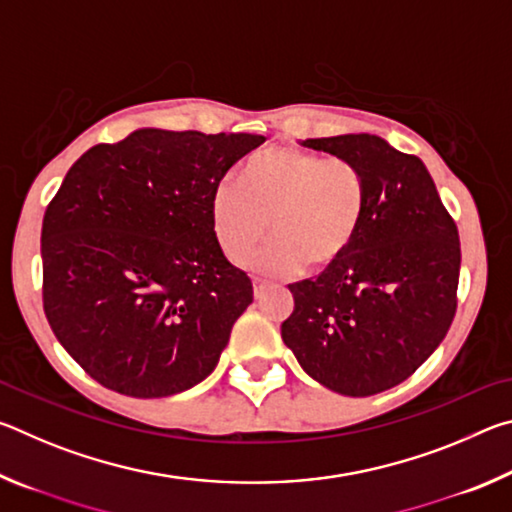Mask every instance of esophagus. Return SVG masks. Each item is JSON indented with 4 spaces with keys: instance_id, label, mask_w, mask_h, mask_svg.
<instances>
[{
    "instance_id": "esophagus-1",
    "label": "esophagus",
    "mask_w": 512,
    "mask_h": 512,
    "mask_svg": "<svg viewBox=\"0 0 512 512\" xmlns=\"http://www.w3.org/2000/svg\"><path fill=\"white\" fill-rule=\"evenodd\" d=\"M266 289H268V284H266V282H262V280H257V277H255V280H253V293H255V298H257V300L264 296Z\"/></svg>"
}]
</instances>
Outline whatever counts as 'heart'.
<instances>
[{
  "mask_svg": "<svg viewBox=\"0 0 512 512\" xmlns=\"http://www.w3.org/2000/svg\"><path fill=\"white\" fill-rule=\"evenodd\" d=\"M366 196L357 164L275 146L248 160L241 185L223 180L214 187L216 244L239 262L271 229L274 239L241 264L266 275L291 273L300 264L323 271L357 239Z\"/></svg>",
  "mask_w": 512,
  "mask_h": 512,
  "instance_id": "b5f03b06",
  "label": "heart"
}]
</instances>
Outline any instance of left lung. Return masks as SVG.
Listing matches in <instances>:
<instances>
[{
    "label": "left lung",
    "instance_id": "obj_1",
    "mask_svg": "<svg viewBox=\"0 0 512 512\" xmlns=\"http://www.w3.org/2000/svg\"><path fill=\"white\" fill-rule=\"evenodd\" d=\"M302 146L343 158L366 178V214L348 253L316 280L289 284L282 341L320 386L368 397L409 379L456 314L458 230L427 167L377 135Z\"/></svg>",
    "mask_w": 512,
    "mask_h": 512
}]
</instances>
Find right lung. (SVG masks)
<instances>
[{"mask_svg": "<svg viewBox=\"0 0 512 512\" xmlns=\"http://www.w3.org/2000/svg\"><path fill=\"white\" fill-rule=\"evenodd\" d=\"M262 142L137 128L67 171L42 219V302L60 345L101 386L167 397L216 368L253 282L216 244L210 198Z\"/></svg>", "mask_w": 512, "mask_h": 512, "instance_id": "right-lung-1", "label": "right lung"}]
</instances>
